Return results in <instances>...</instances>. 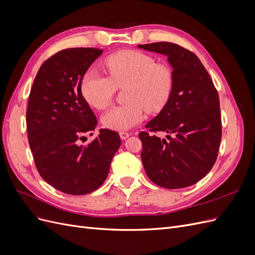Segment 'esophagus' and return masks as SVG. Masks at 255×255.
Here are the masks:
<instances>
[{
  "instance_id": "esophagus-1",
  "label": "esophagus",
  "mask_w": 255,
  "mask_h": 255,
  "mask_svg": "<svg viewBox=\"0 0 255 255\" xmlns=\"http://www.w3.org/2000/svg\"><path fill=\"white\" fill-rule=\"evenodd\" d=\"M119 135H120V137H121V139H127V138H128L130 134L128 133V132H120Z\"/></svg>"
}]
</instances>
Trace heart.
<instances>
[{"instance_id":"heart-1","label":"heart","mask_w":255,"mask_h":255,"mask_svg":"<svg viewBox=\"0 0 255 255\" xmlns=\"http://www.w3.org/2000/svg\"><path fill=\"white\" fill-rule=\"evenodd\" d=\"M110 72L104 76L89 70L83 75L81 92L86 102L97 110H105L112 103L116 87L126 86L127 103L113 107L103 117L104 127L115 130H126L138 125L144 116L161 111L168 103L173 89L171 69L156 64L148 54L126 50L105 59Z\"/></svg>"}]
</instances>
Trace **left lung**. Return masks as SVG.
<instances>
[{"label":"left lung","instance_id":"obj_1","mask_svg":"<svg viewBox=\"0 0 255 255\" xmlns=\"http://www.w3.org/2000/svg\"><path fill=\"white\" fill-rule=\"evenodd\" d=\"M138 48L166 55L173 69L171 97L145 126L152 133H167L169 140L139 133L145 173L164 188L191 186L211 171L217 159L221 140L218 92L196 54L181 45L164 41Z\"/></svg>","mask_w":255,"mask_h":255}]
</instances>
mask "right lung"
Instances as JSON below:
<instances>
[{
    "label": "right lung",
    "instance_id": "1",
    "mask_svg": "<svg viewBox=\"0 0 255 255\" xmlns=\"http://www.w3.org/2000/svg\"><path fill=\"white\" fill-rule=\"evenodd\" d=\"M102 53L94 48L57 52L42 64L30 89L26 128L36 168L68 195H87L101 186L121 144L119 134L107 128L89 144H79L98 123L82 96L81 81Z\"/></svg>",
    "mask_w": 255,
    "mask_h": 255
}]
</instances>
